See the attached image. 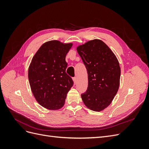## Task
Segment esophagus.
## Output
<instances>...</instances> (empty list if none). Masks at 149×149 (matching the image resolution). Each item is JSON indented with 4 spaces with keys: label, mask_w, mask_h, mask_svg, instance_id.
Returning <instances> with one entry per match:
<instances>
[{
    "label": "esophagus",
    "mask_w": 149,
    "mask_h": 149,
    "mask_svg": "<svg viewBox=\"0 0 149 149\" xmlns=\"http://www.w3.org/2000/svg\"><path fill=\"white\" fill-rule=\"evenodd\" d=\"M73 82H74V84H76V82H77V78H76V77L73 78Z\"/></svg>",
    "instance_id": "obj_1"
}]
</instances>
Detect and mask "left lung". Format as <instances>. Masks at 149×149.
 <instances>
[{
    "instance_id": "obj_1",
    "label": "left lung",
    "mask_w": 149,
    "mask_h": 149,
    "mask_svg": "<svg viewBox=\"0 0 149 149\" xmlns=\"http://www.w3.org/2000/svg\"><path fill=\"white\" fill-rule=\"evenodd\" d=\"M77 52L88 71V87L81 94L88 109L100 112L109 106L120 85V68L118 58L102 40L94 39L80 45Z\"/></svg>"
}]
</instances>
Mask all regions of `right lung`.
Here are the masks:
<instances>
[{
	"label": "right lung",
	"instance_id": "1",
	"mask_svg": "<svg viewBox=\"0 0 149 149\" xmlns=\"http://www.w3.org/2000/svg\"><path fill=\"white\" fill-rule=\"evenodd\" d=\"M73 43L58 40L44 43L32 58L29 67L30 88L40 105L48 110L63 107L66 94L73 85L66 73L65 58Z\"/></svg>",
	"mask_w": 149,
	"mask_h": 149
}]
</instances>
